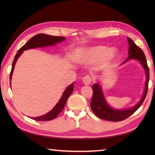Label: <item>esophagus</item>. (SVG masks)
<instances>
[{"label": "esophagus", "mask_w": 155, "mask_h": 155, "mask_svg": "<svg viewBox=\"0 0 155 155\" xmlns=\"http://www.w3.org/2000/svg\"><path fill=\"white\" fill-rule=\"evenodd\" d=\"M91 81H92V78L90 76L86 75L84 76V77H83V82L85 85L90 84L91 83Z\"/></svg>", "instance_id": "esophagus-1"}]
</instances>
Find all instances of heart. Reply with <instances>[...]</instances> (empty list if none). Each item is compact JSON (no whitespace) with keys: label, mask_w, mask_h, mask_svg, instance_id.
<instances>
[{"label":"heart","mask_w":155,"mask_h":155,"mask_svg":"<svg viewBox=\"0 0 155 155\" xmlns=\"http://www.w3.org/2000/svg\"><path fill=\"white\" fill-rule=\"evenodd\" d=\"M117 52L114 48H107L105 46L85 48L75 56L76 61L79 62H93L100 61L102 67L110 64L117 57Z\"/></svg>","instance_id":"1"}]
</instances>
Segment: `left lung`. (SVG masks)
<instances>
[{
    "mask_svg": "<svg viewBox=\"0 0 155 155\" xmlns=\"http://www.w3.org/2000/svg\"><path fill=\"white\" fill-rule=\"evenodd\" d=\"M128 42L129 44V51H128V55L129 56L123 63L128 60H130V59H137L143 65V68L145 70L147 75L145 88H144L143 97L139 103L129 109H114V108L108 106L107 103L100 84L98 83L94 84L93 85V94L91 102V107L93 113L98 118H102L103 120L113 122H118L125 120L128 117H129L131 114H133L142 105L147 96L149 81V68L147 65L146 57L142 49L138 47L132 39L128 38Z\"/></svg>",
    "mask_w": 155,
    "mask_h": 155,
    "instance_id": "8db88e82",
    "label": "left lung"
}]
</instances>
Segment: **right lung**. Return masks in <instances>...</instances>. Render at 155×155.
Listing matches in <instances>:
<instances>
[{
    "label": "right lung",
    "mask_w": 155,
    "mask_h": 155,
    "mask_svg": "<svg viewBox=\"0 0 155 155\" xmlns=\"http://www.w3.org/2000/svg\"><path fill=\"white\" fill-rule=\"evenodd\" d=\"M64 39L65 38L63 37H55V36H51L45 34H38L37 35H35V37H32L27 43L25 45H23L22 47L19 49L17 53H16L14 60H13L11 71V73H10V81H11L12 72L13 70H14L16 62L17 61L18 58L22 53L23 51L28 50V49L30 48H34L37 47H47V46L53 45L56 43H58V42H60L62 41H64ZM73 88L74 83H72L70 86H68L66 88V90L64 91L61 99L59 100L58 103L56 104V106L52 108L50 112H48V113L42 115V116L41 117H32V119H34L38 121H47L51 120L55 118L59 114V113L63 110L68 97H70V95L72 94V91H73Z\"/></svg>",
    "instance_id": "1"
}]
</instances>
